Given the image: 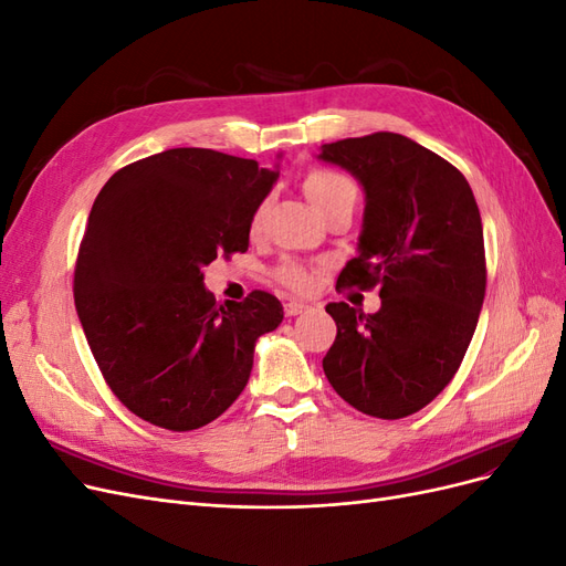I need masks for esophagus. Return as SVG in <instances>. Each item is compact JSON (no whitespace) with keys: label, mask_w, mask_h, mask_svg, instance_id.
I'll list each match as a JSON object with an SVG mask.
<instances>
[{"label":"esophagus","mask_w":566,"mask_h":566,"mask_svg":"<svg viewBox=\"0 0 566 566\" xmlns=\"http://www.w3.org/2000/svg\"><path fill=\"white\" fill-rule=\"evenodd\" d=\"M283 310H285V316H297V314L310 312L312 306L306 304V302H300V300H287V302H285V306H283Z\"/></svg>","instance_id":"esophagus-1"}]
</instances>
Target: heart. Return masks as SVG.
Wrapping results in <instances>:
<instances>
[{
    "mask_svg": "<svg viewBox=\"0 0 566 566\" xmlns=\"http://www.w3.org/2000/svg\"><path fill=\"white\" fill-rule=\"evenodd\" d=\"M304 191H306V196H310L312 205L318 212H323L325 208H331V205L342 202V200H347V202L356 200L354 184L337 172H328V169H323V172H314L310 179H306ZM262 217H264V205L256 208V212L252 217V229L262 224ZM276 276L283 285H287L290 290H300V293L302 290H310V285H312V273L297 262H285L276 271Z\"/></svg>",
    "mask_w": 566,
    "mask_h": 566,
    "instance_id": "b5f03b06",
    "label": "heart"
}]
</instances>
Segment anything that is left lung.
Segmentation results:
<instances>
[{
  "label": "left lung",
  "mask_w": 566,
  "mask_h": 566,
  "mask_svg": "<svg viewBox=\"0 0 566 566\" xmlns=\"http://www.w3.org/2000/svg\"><path fill=\"white\" fill-rule=\"evenodd\" d=\"M366 193L356 256L337 287L380 283V310L325 306L337 337L323 358L333 389L366 416L397 420L430 403L460 368L486 293L482 217L468 179L408 136L323 144Z\"/></svg>",
  "instance_id": "1"
}]
</instances>
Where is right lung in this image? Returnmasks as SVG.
Masks as SVG:
<instances>
[{
	"mask_svg": "<svg viewBox=\"0 0 566 566\" xmlns=\"http://www.w3.org/2000/svg\"><path fill=\"white\" fill-rule=\"evenodd\" d=\"M279 165L169 148L101 188L77 266L75 306L108 387L134 416L172 432L212 422L241 397L254 345L283 321L254 290L217 304L202 269L245 252Z\"/></svg>",
	"mask_w": 566,
	"mask_h": 566,
	"instance_id": "add662e5",
	"label": "right lung"
}]
</instances>
